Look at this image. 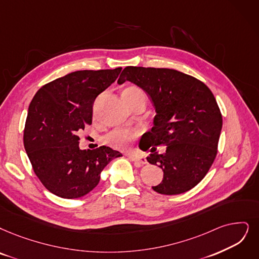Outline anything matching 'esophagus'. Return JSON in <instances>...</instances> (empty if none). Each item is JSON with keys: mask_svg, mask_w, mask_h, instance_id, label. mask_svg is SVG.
<instances>
[{"mask_svg": "<svg viewBox=\"0 0 259 259\" xmlns=\"http://www.w3.org/2000/svg\"><path fill=\"white\" fill-rule=\"evenodd\" d=\"M127 156H128V158H130L132 161L135 162L137 165H143V164H146V163L148 162V161H147V159H146V157H143V156H139V155L128 154Z\"/></svg>", "mask_w": 259, "mask_h": 259, "instance_id": "obj_1", "label": "esophagus"}]
</instances>
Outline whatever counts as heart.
<instances>
[{
    "label": "heart",
    "instance_id": "b5f03b06",
    "mask_svg": "<svg viewBox=\"0 0 259 259\" xmlns=\"http://www.w3.org/2000/svg\"><path fill=\"white\" fill-rule=\"evenodd\" d=\"M122 97L125 100L126 104L130 105L132 103L139 101V100H146V95L140 89L139 87L136 86H132L127 87L126 89H124L122 92ZM135 137V134L125 131V130H115L110 132L108 135L105 137L104 141L108 146L119 149V150H124L128 148L130 146V141Z\"/></svg>",
    "mask_w": 259,
    "mask_h": 259
}]
</instances>
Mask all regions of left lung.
Listing matches in <instances>:
<instances>
[{
	"mask_svg": "<svg viewBox=\"0 0 259 259\" xmlns=\"http://www.w3.org/2000/svg\"><path fill=\"white\" fill-rule=\"evenodd\" d=\"M131 81L150 97L156 111L154 126L141 137L139 148L151 152L147 160L158 164L163 179L153 190L174 195L192 189L217 156L222 115L210 89L183 72L165 68L126 67L118 84ZM163 144V154L156 147Z\"/></svg>",
	"mask_w": 259,
	"mask_h": 259,
	"instance_id": "8db88e82",
	"label": "left lung"
}]
</instances>
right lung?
I'll list each match as a JSON object with an SVG mask.
<instances>
[{"label": "right lung", "mask_w": 259, "mask_h": 259, "mask_svg": "<svg viewBox=\"0 0 259 259\" xmlns=\"http://www.w3.org/2000/svg\"><path fill=\"white\" fill-rule=\"evenodd\" d=\"M121 70L72 72L41 87L30 102L24 148L37 178L53 194L64 199L84 196L97 187L110 160L122 156L105 146L80 150L77 136L92 123L96 98Z\"/></svg>", "instance_id": "add662e5"}]
</instances>
